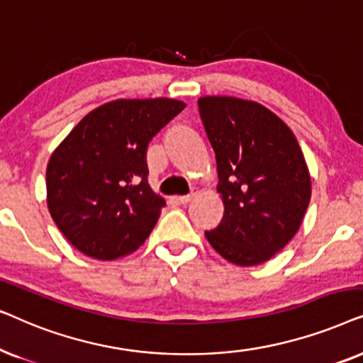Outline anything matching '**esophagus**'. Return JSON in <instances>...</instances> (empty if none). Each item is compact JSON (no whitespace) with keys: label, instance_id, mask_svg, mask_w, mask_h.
<instances>
[{"label":"esophagus","instance_id":"esophagus-1","mask_svg":"<svg viewBox=\"0 0 363 363\" xmlns=\"http://www.w3.org/2000/svg\"><path fill=\"white\" fill-rule=\"evenodd\" d=\"M197 196V189H192L191 191V194H187V196H179V197H174V199H176V202L177 204H189V202L194 199V197Z\"/></svg>","mask_w":363,"mask_h":363}]
</instances>
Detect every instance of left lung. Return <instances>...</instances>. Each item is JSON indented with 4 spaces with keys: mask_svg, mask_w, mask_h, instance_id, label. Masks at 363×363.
Returning a JSON list of instances; mask_svg holds the SVG:
<instances>
[{
    "mask_svg": "<svg viewBox=\"0 0 363 363\" xmlns=\"http://www.w3.org/2000/svg\"><path fill=\"white\" fill-rule=\"evenodd\" d=\"M216 152L224 202L209 244L238 265H257L289 244L311 201V176L296 136L254 101L206 96L197 101Z\"/></svg>",
    "mask_w": 363,
    "mask_h": 363,
    "instance_id": "8db88e82",
    "label": "left lung"
}]
</instances>
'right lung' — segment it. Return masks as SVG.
Returning a JSON list of instances; mask_svg holds the SVG:
<instances>
[{
  "label": "right lung",
  "instance_id": "right-lung-1",
  "mask_svg": "<svg viewBox=\"0 0 363 363\" xmlns=\"http://www.w3.org/2000/svg\"><path fill=\"white\" fill-rule=\"evenodd\" d=\"M184 103L118 99L79 121L48 162V209L89 257L113 260L149 238L166 206L147 184V146Z\"/></svg>",
  "mask_w": 363,
  "mask_h": 363
}]
</instances>
